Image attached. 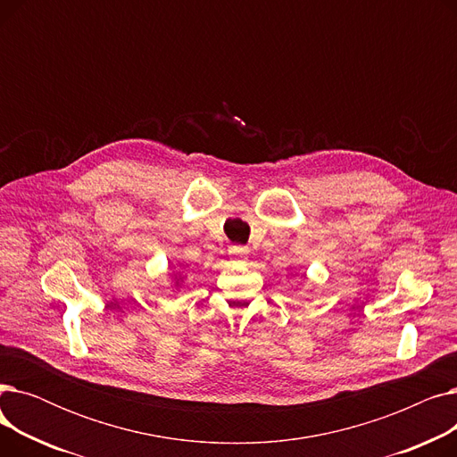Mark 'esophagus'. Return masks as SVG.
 Wrapping results in <instances>:
<instances>
[{
	"label": "esophagus",
	"mask_w": 457,
	"mask_h": 457,
	"mask_svg": "<svg viewBox=\"0 0 457 457\" xmlns=\"http://www.w3.org/2000/svg\"><path fill=\"white\" fill-rule=\"evenodd\" d=\"M229 257L233 261H245L248 257V248H245V246H231L229 248Z\"/></svg>",
	"instance_id": "1"
}]
</instances>
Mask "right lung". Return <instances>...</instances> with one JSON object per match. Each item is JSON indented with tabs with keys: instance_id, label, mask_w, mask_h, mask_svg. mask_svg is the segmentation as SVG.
Wrapping results in <instances>:
<instances>
[{
	"instance_id": "1",
	"label": "right lung",
	"mask_w": 457,
	"mask_h": 457,
	"mask_svg": "<svg viewBox=\"0 0 457 457\" xmlns=\"http://www.w3.org/2000/svg\"><path fill=\"white\" fill-rule=\"evenodd\" d=\"M174 276H176V278H174V279H176V285H179V279H181V278H178L179 274H174Z\"/></svg>"
}]
</instances>
